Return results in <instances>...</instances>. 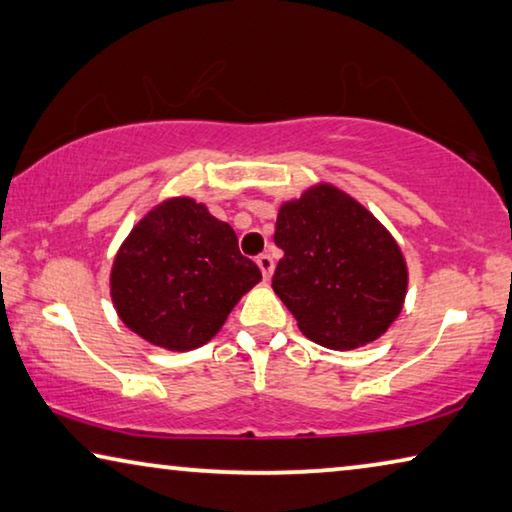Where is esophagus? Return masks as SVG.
Wrapping results in <instances>:
<instances>
[{
	"label": "esophagus",
	"instance_id": "esophagus-1",
	"mask_svg": "<svg viewBox=\"0 0 512 512\" xmlns=\"http://www.w3.org/2000/svg\"><path fill=\"white\" fill-rule=\"evenodd\" d=\"M256 263H258V267H261L263 277H265V279H270V274H272V270H274V261H272V256L261 254V256L256 258Z\"/></svg>",
	"mask_w": 512,
	"mask_h": 512
}]
</instances>
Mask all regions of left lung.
<instances>
[{"mask_svg":"<svg viewBox=\"0 0 512 512\" xmlns=\"http://www.w3.org/2000/svg\"><path fill=\"white\" fill-rule=\"evenodd\" d=\"M274 245L283 258L272 288L313 343L359 348L387 332L403 309L407 265L396 240L332 185L283 203Z\"/></svg>","mask_w":512,"mask_h":512,"instance_id":"obj_1","label":"left lung"}]
</instances>
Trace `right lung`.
<instances>
[{
	"mask_svg": "<svg viewBox=\"0 0 512 512\" xmlns=\"http://www.w3.org/2000/svg\"><path fill=\"white\" fill-rule=\"evenodd\" d=\"M258 281L261 270L240 254L231 226L183 196L155 206L123 242L112 300L132 332L185 352L208 343Z\"/></svg>",
	"mask_w": 512,
	"mask_h": 512,
	"instance_id": "right-lung-1",
	"label": "right lung"
}]
</instances>
